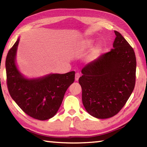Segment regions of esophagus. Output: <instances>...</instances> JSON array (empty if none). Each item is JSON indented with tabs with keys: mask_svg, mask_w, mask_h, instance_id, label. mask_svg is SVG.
Segmentation results:
<instances>
[{
	"mask_svg": "<svg viewBox=\"0 0 147 147\" xmlns=\"http://www.w3.org/2000/svg\"><path fill=\"white\" fill-rule=\"evenodd\" d=\"M80 76V74L79 73H76L75 74V80H76V81H78V80Z\"/></svg>",
	"mask_w": 147,
	"mask_h": 147,
	"instance_id": "34e87169",
	"label": "esophagus"
}]
</instances>
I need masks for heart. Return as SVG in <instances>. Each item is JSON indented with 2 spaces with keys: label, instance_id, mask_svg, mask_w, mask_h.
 <instances>
[{
  "label": "heart",
  "instance_id": "1",
  "mask_svg": "<svg viewBox=\"0 0 147 147\" xmlns=\"http://www.w3.org/2000/svg\"><path fill=\"white\" fill-rule=\"evenodd\" d=\"M91 43H92V41L91 40H87L86 41L84 42V44L82 45V48L83 49L88 48V47L91 46ZM99 52H100V47H99L98 46L96 47L95 48H94L93 49V51H92V52H91L90 56H89V59H94L96 56H97V55L99 53Z\"/></svg>",
  "mask_w": 147,
  "mask_h": 147
}]
</instances>
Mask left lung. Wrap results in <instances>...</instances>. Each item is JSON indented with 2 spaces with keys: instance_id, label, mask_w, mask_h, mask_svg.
<instances>
[{
  "instance_id": "left-lung-1",
  "label": "left lung",
  "mask_w": 147,
  "mask_h": 147,
  "mask_svg": "<svg viewBox=\"0 0 147 147\" xmlns=\"http://www.w3.org/2000/svg\"><path fill=\"white\" fill-rule=\"evenodd\" d=\"M113 49L87 64L78 80L84 108L91 115L107 119L125 105L136 84V58L132 47L117 31Z\"/></svg>"
}]
</instances>
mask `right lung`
Wrapping results in <instances>:
<instances>
[{
  "mask_svg": "<svg viewBox=\"0 0 147 147\" xmlns=\"http://www.w3.org/2000/svg\"><path fill=\"white\" fill-rule=\"evenodd\" d=\"M19 41L18 39L9 49L6 59L9 93L27 115L40 121L47 120L58 111L67 89L74 82L75 72L51 74L39 79L24 78L15 63Z\"/></svg>",
  "mask_w": 147,
  "mask_h": 147,
  "instance_id": "1",
  "label": "right lung"
}]
</instances>
